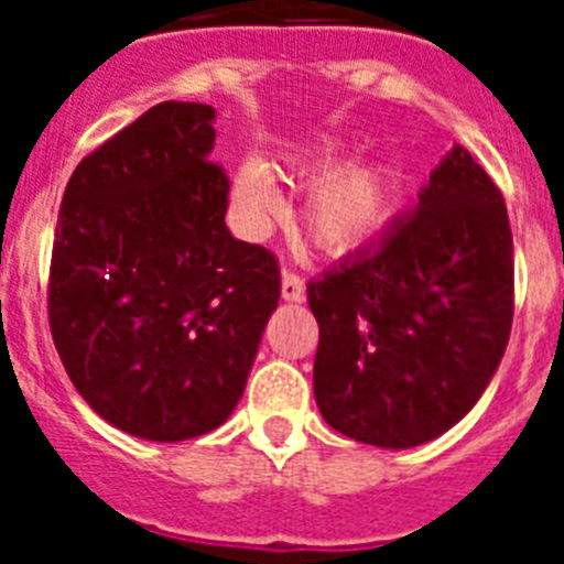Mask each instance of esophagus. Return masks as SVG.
<instances>
[{"label":"esophagus","instance_id":"esophagus-1","mask_svg":"<svg viewBox=\"0 0 564 564\" xmlns=\"http://www.w3.org/2000/svg\"><path fill=\"white\" fill-rule=\"evenodd\" d=\"M282 299H285V302H302V299H305V282H302L296 273H282Z\"/></svg>","mask_w":564,"mask_h":564}]
</instances>
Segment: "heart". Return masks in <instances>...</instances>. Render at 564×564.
I'll return each instance as SVG.
<instances>
[{"label":"heart","instance_id":"obj_1","mask_svg":"<svg viewBox=\"0 0 564 564\" xmlns=\"http://www.w3.org/2000/svg\"><path fill=\"white\" fill-rule=\"evenodd\" d=\"M341 149L330 141L288 154L282 166L291 177L316 183L302 208V223L318 251L350 257L370 248L398 214V177L383 163L341 166ZM234 203L251 226H265L282 214V194L265 169L246 163L234 177Z\"/></svg>","mask_w":564,"mask_h":564}]
</instances>
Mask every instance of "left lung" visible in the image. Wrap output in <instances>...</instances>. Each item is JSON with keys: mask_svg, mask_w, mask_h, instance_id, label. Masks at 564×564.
Segmentation results:
<instances>
[{"mask_svg": "<svg viewBox=\"0 0 564 564\" xmlns=\"http://www.w3.org/2000/svg\"><path fill=\"white\" fill-rule=\"evenodd\" d=\"M313 392L333 430L381 449L449 432L480 401L514 316L506 203L480 163L446 152L415 212L307 285Z\"/></svg>", "mask_w": 564, "mask_h": 564, "instance_id": "obj_1", "label": "left lung"}]
</instances>
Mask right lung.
<instances>
[{"label": "right lung", "mask_w": 564, "mask_h": 564, "mask_svg": "<svg viewBox=\"0 0 564 564\" xmlns=\"http://www.w3.org/2000/svg\"><path fill=\"white\" fill-rule=\"evenodd\" d=\"M214 118L152 107L78 163L58 212L53 341L78 395L143 441L228 421L279 302L276 259L226 226Z\"/></svg>", "instance_id": "right-lung-1"}]
</instances>
